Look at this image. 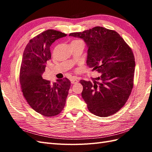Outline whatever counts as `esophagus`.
<instances>
[{
	"label": "esophagus",
	"instance_id": "1",
	"mask_svg": "<svg viewBox=\"0 0 152 152\" xmlns=\"http://www.w3.org/2000/svg\"><path fill=\"white\" fill-rule=\"evenodd\" d=\"M70 82H71V83H78V80H77L76 78H72L70 79Z\"/></svg>",
	"mask_w": 152,
	"mask_h": 152
}]
</instances>
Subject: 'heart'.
Wrapping results in <instances>:
<instances>
[{"instance_id":"heart-1","label":"heart","mask_w":152,"mask_h":152,"mask_svg":"<svg viewBox=\"0 0 152 152\" xmlns=\"http://www.w3.org/2000/svg\"><path fill=\"white\" fill-rule=\"evenodd\" d=\"M76 40H73V41H76Z\"/></svg>"}]
</instances>
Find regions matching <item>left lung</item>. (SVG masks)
I'll use <instances>...</instances> for the list:
<instances>
[{
    "mask_svg": "<svg viewBox=\"0 0 152 152\" xmlns=\"http://www.w3.org/2000/svg\"><path fill=\"white\" fill-rule=\"evenodd\" d=\"M69 36L84 40L88 47L87 65L101 73L93 83L80 81L89 111L99 117L115 114L125 105L133 88L135 61L131 48L117 32L102 27Z\"/></svg>",
    "mask_w": 152,
    "mask_h": 152,
    "instance_id": "1",
    "label": "left lung"
}]
</instances>
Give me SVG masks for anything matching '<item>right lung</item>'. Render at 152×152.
<instances>
[{
	"label": "right lung",
	"instance_id": "1",
	"mask_svg": "<svg viewBox=\"0 0 152 152\" xmlns=\"http://www.w3.org/2000/svg\"><path fill=\"white\" fill-rule=\"evenodd\" d=\"M66 34L48 29L30 40L25 48L19 72L21 91L34 110L46 117L56 115L63 110L70 87L64 78L51 84L42 78L47 61L51 59L50 46Z\"/></svg>",
	"mask_w": 152,
	"mask_h": 152
}]
</instances>
